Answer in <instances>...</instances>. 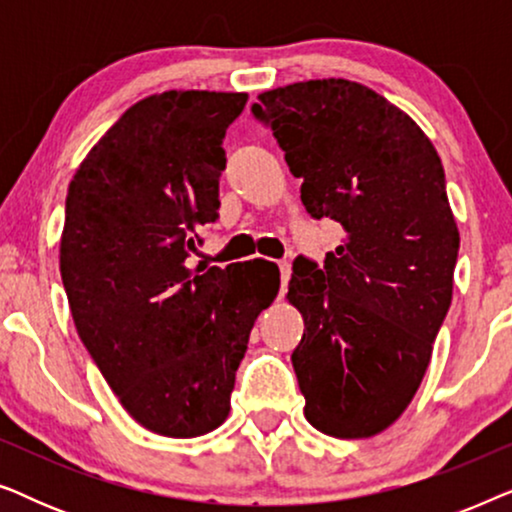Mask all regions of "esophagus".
<instances>
[{"mask_svg":"<svg viewBox=\"0 0 512 512\" xmlns=\"http://www.w3.org/2000/svg\"><path fill=\"white\" fill-rule=\"evenodd\" d=\"M279 272H282V291H286V284H289V279H291V263H286V261L279 263Z\"/></svg>","mask_w":512,"mask_h":512,"instance_id":"34e87169","label":"esophagus"}]
</instances>
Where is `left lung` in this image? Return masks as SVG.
Here are the masks:
<instances>
[{
    "mask_svg": "<svg viewBox=\"0 0 512 512\" xmlns=\"http://www.w3.org/2000/svg\"><path fill=\"white\" fill-rule=\"evenodd\" d=\"M258 100L307 212L345 228L321 270L298 258L286 293L305 321L291 354L305 417L333 438L377 436L415 398L452 303L459 228L443 163L403 109L356 81Z\"/></svg>",
    "mask_w": 512,
    "mask_h": 512,
    "instance_id": "left-lung-1",
    "label": "left lung"
}]
</instances>
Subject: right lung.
<instances>
[{
	"label": "right lung",
	"mask_w": 512,
	"mask_h": 512,
	"mask_svg": "<svg viewBox=\"0 0 512 512\" xmlns=\"http://www.w3.org/2000/svg\"><path fill=\"white\" fill-rule=\"evenodd\" d=\"M247 93L165 90L132 104L76 170L60 275L83 345L125 412L158 436L195 438L230 412L249 333L279 291L251 265H186L219 219L223 137Z\"/></svg>",
	"instance_id": "add662e5"
}]
</instances>
